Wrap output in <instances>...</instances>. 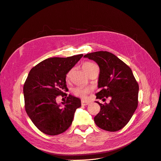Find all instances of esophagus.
<instances>
[{
	"label": "esophagus",
	"mask_w": 161,
	"mask_h": 161,
	"mask_svg": "<svg viewBox=\"0 0 161 161\" xmlns=\"http://www.w3.org/2000/svg\"><path fill=\"white\" fill-rule=\"evenodd\" d=\"M89 104V102H88V101H84V100L81 101V105H87Z\"/></svg>",
	"instance_id": "1"
}]
</instances>
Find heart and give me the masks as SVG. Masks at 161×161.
Wrapping results in <instances>:
<instances>
[{
  "instance_id": "b5f03b06",
  "label": "heart",
  "mask_w": 161,
  "mask_h": 161,
  "mask_svg": "<svg viewBox=\"0 0 161 161\" xmlns=\"http://www.w3.org/2000/svg\"><path fill=\"white\" fill-rule=\"evenodd\" d=\"M97 66L95 64L91 62H85L83 64H82V69L84 70V71L86 72L87 70H89L91 69V68L93 66ZM71 75V70H69L66 73V76H65V79L66 81H69L70 80ZM90 89L89 88H86V87H82V86H76L75 88L72 89V92L75 96L80 97V98L82 99H86L87 95L89 93Z\"/></svg>"
}]
</instances>
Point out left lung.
<instances>
[{"label":"left lung","mask_w":161,"mask_h":161,"mask_svg":"<svg viewBox=\"0 0 161 161\" xmlns=\"http://www.w3.org/2000/svg\"><path fill=\"white\" fill-rule=\"evenodd\" d=\"M94 60L99 66L100 72L97 99L105 101L110 97L109 103L102 104L99 113L95 118L99 128L109 131L122 129L132 117L138 107L139 86L130 68L113 53L99 51L84 56Z\"/></svg>","instance_id":"1"}]
</instances>
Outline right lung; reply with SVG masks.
Returning <instances> with one entry per match:
<instances>
[{"instance_id":"1","label":"right lung","mask_w":161,"mask_h":161,"mask_svg":"<svg viewBox=\"0 0 161 161\" xmlns=\"http://www.w3.org/2000/svg\"><path fill=\"white\" fill-rule=\"evenodd\" d=\"M83 54L68 58H50L33 67L23 86L25 108L28 116L42 132L55 136L69 128L80 99L68 95L65 76ZM61 95L67 100L62 106L56 103Z\"/></svg>"}]
</instances>
